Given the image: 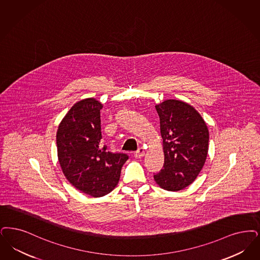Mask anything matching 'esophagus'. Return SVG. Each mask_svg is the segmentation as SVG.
Instances as JSON below:
<instances>
[{"label":"esophagus","instance_id":"34e87169","mask_svg":"<svg viewBox=\"0 0 260 260\" xmlns=\"http://www.w3.org/2000/svg\"><path fill=\"white\" fill-rule=\"evenodd\" d=\"M144 155H145V152H144V150L142 148H139L135 153V156L136 158H140V157L144 156Z\"/></svg>","mask_w":260,"mask_h":260}]
</instances>
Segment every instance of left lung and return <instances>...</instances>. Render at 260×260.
<instances>
[{
  "label": "left lung",
  "instance_id": "obj_1",
  "mask_svg": "<svg viewBox=\"0 0 260 260\" xmlns=\"http://www.w3.org/2000/svg\"><path fill=\"white\" fill-rule=\"evenodd\" d=\"M164 142L165 165L154 175L162 188L177 191L189 186L205 164L209 132L198 111L181 101L156 105Z\"/></svg>",
  "mask_w": 260,
  "mask_h": 260
}]
</instances>
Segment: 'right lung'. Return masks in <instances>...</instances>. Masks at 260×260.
I'll return each mask as SVG.
<instances>
[{
  "label": "right lung",
  "instance_id": "obj_1",
  "mask_svg": "<svg viewBox=\"0 0 260 260\" xmlns=\"http://www.w3.org/2000/svg\"><path fill=\"white\" fill-rule=\"evenodd\" d=\"M94 99L73 105L57 132L58 158L69 182L86 194L101 198L119 182L121 169L128 156L112 153L102 142L101 109Z\"/></svg>",
  "mask_w": 260,
  "mask_h": 260
}]
</instances>
